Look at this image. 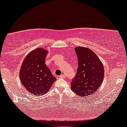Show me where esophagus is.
<instances>
[{
	"label": "esophagus",
	"mask_w": 127,
	"mask_h": 127,
	"mask_svg": "<svg viewBox=\"0 0 127 127\" xmlns=\"http://www.w3.org/2000/svg\"><path fill=\"white\" fill-rule=\"evenodd\" d=\"M64 78V75L62 74L61 76H57V78Z\"/></svg>",
	"instance_id": "obj_1"
}]
</instances>
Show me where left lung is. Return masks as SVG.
I'll use <instances>...</instances> for the list:
<instances>
[{
    "label": "left lung",
    "instance_id": "left-lung-1",
    "mask_svg": "<svg viewBox=\"0 0 127 127\" xmlns=\"http://www.w3.org/2000/svg\"><path fill=\"white\" fill-rule=\"evenodd\" d=\"M75 51L78 59V69L71 82V89L80 96L93 95L102 85L104 67L98 56L89 48L77 46Z\"/></svg>",
    "mask_w": 127,
    "mask_h": 127
}]
</instances>
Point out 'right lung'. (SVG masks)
<instances>
[{
  "mask_svg": "<svg viewBox=\"0 0 127 127\" xmlns=\"http://www.w3.org/2000/svg\"><path fill=\"white\" fill-rule=\"evenodd\" d=\"M47 53V50L41 47L33 50L25 56L20 68V81L34 95L47 93L56 80L45 64Z\"/></svg>",
  "mask_w": 127,
  "mask_h": 127,
  "instance_id": "obj_1",
  "label": "right lung"
}]
</instances>
